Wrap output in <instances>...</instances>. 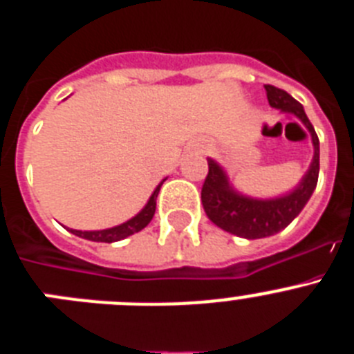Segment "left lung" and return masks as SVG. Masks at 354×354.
I'll return each instance as SVG.
<instances>
[{"instance_id":"left-lung-1","label":"left lung","mask_w":354,"mask_h":354,"mask_svg":"<svg viewBox=\"0 0 354 354\" xmlns=\"http://www.w3.org/2000/svg\"><path fill=\"white\" fill-rule=\"evenodd\" d=\"M271 108L294 115L308 129L314 145V158L298 186L274 198H253L243 195L230 184L227 171L220 162L209 158V174L202 187V205L209 220L225 232L245 239H261L278 234L303 211L310 200L319 177V138L305 109L292 95L273 84H266Z\"/></svg>"}]
</instances>
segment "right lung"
Returning a JSON list of instances; mask_svg holds the SVG:
<instances>
[{
    "label": "right lung",
    "instance_id": "right-lung-1",
    "mask_svg": "<svg viewBox=\"0 0 354 354\" xmlns=\"http://www.w3.org/2000/svg\"><path fill=\"white\" fill-rule=\"evenodd\" d=\"M165 180L167 179H162L161 183L156 186L154 193L150 195V198H149V202L145 204V207H143L138 214H134L131 220L124 221V223L117 225V227L104 228V230H74V228H71V232L77 237H83V239L95 241V243H115V241L126 239V237L140 232V230H143V228L150 223L152 216H154L156 198H158V193H159V189H161V186Z\"/></svg>",
    "mask_w": 354,
    "mask_h": 354
}]
</instances>
